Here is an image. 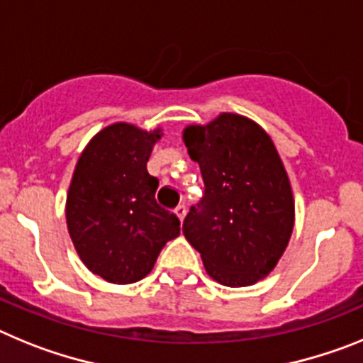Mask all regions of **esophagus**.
<instances>
[{
	"mask_svg": "<svg viewBox=\"0 0 363 363\" xmlns=\"http://www.w3.org/2000/svg\"><path fill=\"white\" fill-rule=\"evenodd\" d=\"M175 213H177V217L179 219H184L186 217V204H179L177 208H175Z\"/></svg>",
	"mask_w": 363,
	"mask_h": 363,
	"instance_id": "1",
	"label": "esophagus"
}]
</instances>
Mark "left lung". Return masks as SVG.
Segmentation results:
<instances>
[{
	"label": "left lung",
	"mask_w": 363,
	"mask_h": 363,
	"mask_svg": "<svg viewBox=\"0 0 363 363\" xmlns=\"http://www.w3.org/2000/svg\"><path fill=\"white\" fill-rule=\"evenodd\" d=\"M184 144L199 162L204 194L190 206L182 234L216 281L254 285L276 267L294 226L281 159L256 122L234 113L186 128Z\"/></svg>",
	"instance_id": "obj_1"
}]
</instances>
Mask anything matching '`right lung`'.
Segmentation results:
<instances>
[{
    "mask_svg": "<svg viewBox=\"0 0 363 363\" xmlns=\"http://www.w3.org/2000/svg\"><path fill=\"white\" fill-rule=\"evenodd\" d=\"M160 129L107 125L87 144L69 186V235L87 269L109 283H135L181 234V220L155 201L159 179L147 173Z\"/></svg>",
    "mask_w": 363,
    "mask_h": 363,
    "instance_id": "obj_1",
    "label": "right lung"
}]
</instances>
